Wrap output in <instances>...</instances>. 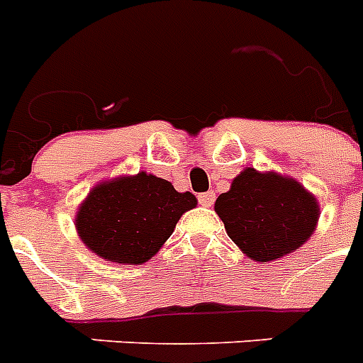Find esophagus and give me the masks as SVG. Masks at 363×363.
I'll use <instances>...</instances> for the list:
<instances>
[{"mask_svg":"<svg viewBox=\"0 0 363 363\" xmlns=\"http://www.w3.org/2000/svg\"><path fill=\"white\" fill-rule=\"evenodd\" d=\"M214 191H205V194H199L197 196V199H199V203H201L203 207H211L212 203H214Z\"/></svg>","mask_w":363,"mask_h":363,"instance_id":"obj_1","label":"esophagus"}]
</instances>
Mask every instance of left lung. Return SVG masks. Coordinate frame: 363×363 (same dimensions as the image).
Segmentation results:
<instances>
[{
	"instance_id": "1",
	"label": "left lung",
	"mask_w": 363,
	"mask_h": 363,
	"mask_svg": "<svg viewBox=\"0 0 363 363\" xmlns=\"http://www.w3.org/2000/svg\"><path fill=\"white\" fill-rule=\"evenodd\" d=\"M214 211L229 238L252 261L268 263L298 250L319 222V203L298 181L246 167L220 194Z\"/></svg>"
}]
</instances>
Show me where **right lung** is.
Masks as SVG:
<instances>
[{
    "mask_svg": "<svg viewBox=\"0 0 363 363\" xmlns=\"http://www.w3.org/2000/svg\"><path fill=\"white\" fill-rule=\"evenodd\" d=\"M190 191H177L166 179L140 172L96 184L76 212L82 242L99 257L141 264L158 253L181 216L196 208Z\"/></svg>",
    "mask_w": 363,
    "mask_h": 363,
    "instance_id": "add662e5",
    "label": "right lung"
}]
</instances>
